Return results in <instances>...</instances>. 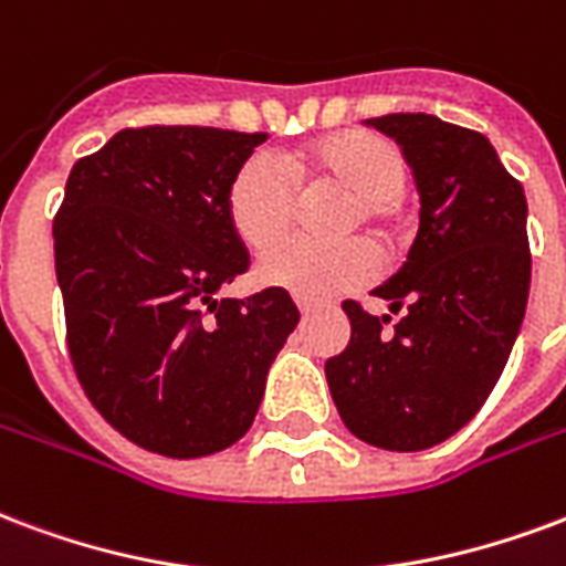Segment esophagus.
<instances>
[{
    "label": "esophagus",
    "mask_w": 566,
    "mask_h": 566,
    "mask_svg": "<svg viewBox=\"0 0 566 566\" xmlns=\"http://www.w3.org/2000/svg\"><path fill=\"white\" fill-rule=\"evenodd\" d=\"M296 308H300V315H303V317H308L312 312H315V305L308 303L305 296H296Z\"/></svg>",
    "instance_id": "esophagus-1"
}]
</instances>
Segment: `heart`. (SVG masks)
<instances>
[{"mask_svg":"<svg viewBox=\"0 0 566 566\" xmlns=\"http://www.w3.org/2000/svg\"><path fill=\"white\" fill-rule=\"evenodd\" d=\"M284 170L254 155L228 186V221L251 251H270L291 233L300 216V195L345 191L333 216V233L350 237L371 230L396 249L408 237L401 216V188L408 167L396 146L380 134L347 128L294 146L284 155ZM380 258L366 240L287 242L258 266L261 282L284 287L305 300L354 294L378 279Z\"/></svg>","mask_w":566,"mask_h":566,"instance_id":"heart-1","label":"heart"}]
</instances>
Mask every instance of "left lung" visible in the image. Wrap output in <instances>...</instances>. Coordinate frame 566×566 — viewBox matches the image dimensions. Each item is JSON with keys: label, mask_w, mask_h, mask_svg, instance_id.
Instances as JSON below:
<instances>
[{"label": "left lung", "mask_w": 566, "mask_h": 566, "mask_svg": "<svg viewBox=\"0 0 566 566\" xmlns=\"http://www.w3.org/2000/svg\"><path fill=\"white\" fill-rule=\"evenodd\" d=\"M371 125L411 165L420 230L405 266L375 291L399 324L347 300L350 342L324 368L359 441L417 453L474 420L510 359L528 305V203L480 132L429 113Z\"/></svg>", "instance_id": "obj_1"}]
</instances>
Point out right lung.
<instances>
[{"mask_svg":"<svg viewBox=\"0 0 566 566\" xmlns=\"http://www.w3.org/2000/svg\"><path fill=\"white\" fill-rule=\"evenodd\" d=\"M263 140L144 125L71 167L53 219L71 366L92 408L149 453L198 459L240 441L300 321L284 287L216 300L249 270L228 186Z\"/></svg>","mask_w":566,"mask_h":566,"instance_id":"add662e5","label":"right lung"}]
</instances>
